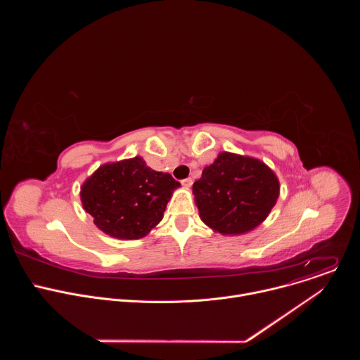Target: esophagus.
Masks as SVG:
<instances>
[{
    "instance_id": "obj_1",
    "label": "esophagus",
    "mask_w": 360,
    "mask_h": 360,
    "mask_svg": "<svg viewBox=\"0 0 360 360\" xmlns=\"http://www.w3.org/2000/svg\"><path fill=\"white\" fill-rule=\"evenodd\" d=\"M181 184H182L185 188H191V185H192V179H191V178H185V179H182V181H181Z\"/></svg>"
}]
</instances>
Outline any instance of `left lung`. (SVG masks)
<instances>
[{
    "label": "left lung",
    "instance_id": "obj_1",
    "mask_svg": "<svg viewBox=\"0 0 360 360\" xmlns=\"http://www.w3.org/2000/svg\"><path fill=\"white\" fill-rule=\"evenodd\" d=\"M200 219L224 235L258 226L279 196L276 175L261 161L221 152L192 186Z\"/></svg>",
    "mask_w": 360,
    "mask_h": 360
}]
</instances>
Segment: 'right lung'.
Returning <instances> with one entry per match:
<instances>
[{"label": "right lung", "mask_w": 360, "mask_h": 360, "mask_svg": "<svg viewBox=\"0 0 360 360\" xmlns=\"http://www.w3.org/2000/svg\"><path fill=\"white\" fill-rule=\"evenodd\" d=\"M181 184L146 167L139 157L102 165L81 188L84 210L105 233L138 239L157 226Z\"/></svg>", "instance_id": "obj_1"}]
</instances>
